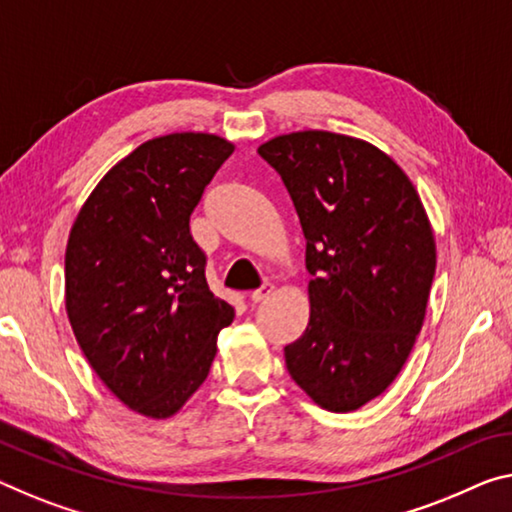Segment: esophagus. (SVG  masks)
Wrapping results in <instances>:
<instances>
[{
	"label": "esophagus",
	"instance_id": "34e87169",
	"mask_svg": "<svg viewBox=\"0 0 512 512\" xmlns=\"http://www.w3.org/2000/svg\"><path fill=\"white\" fill-rule=\"evenodd\" d=\"M274 293V286L272 283H263L261 288H256L254 293H251V302H265L267 297H270Z\"/></svg>",
	"mask_w": 512,
	"mask_h": 512
}]
</instances>
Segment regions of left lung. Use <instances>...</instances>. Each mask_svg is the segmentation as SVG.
I'll return each mask as SVG.
<instances>
[{
	"instance_id": "left-lung-1",
	"label": "left lung",
	"mask_w": 512,
	"mask_h": 512,
	"mask_svg": "<svg viewBox=\"0 0 512 512\" xmlns=\"http://www.w3.org/2000/svg\"><path fill=\"white\" fill-rule=\"evenodd\" d=\"M306 238L311 316L283 348L313 403L355 412L396 380L421 332L437 249L412 180L380 148L325 130L258 146Z\"/></svg>"
}]
</instances>
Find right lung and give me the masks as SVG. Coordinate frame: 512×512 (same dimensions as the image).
Returning a JSON list of instances; mask_svg holds the SVG:
<instances>
[{"label": "right lung", "instance_id": "obj_1", "mask_svg": "<svg viewBox=\"0 0 512 512\" xmlns=\"http://www.w3.org/2000/svg\"><path fill=\"white\" fill-rule=\"evenodd\" d=\"M233 144L208 132L148 139L102 176L66 247V313L105 387L151 419L174 416L208 377L233 306L210 293L190 233Z\"/></svg>", "mask_w": 512, "mask_h": 512}]
</instances>
